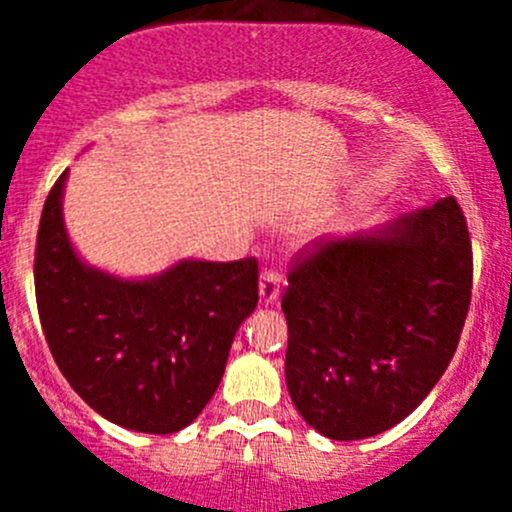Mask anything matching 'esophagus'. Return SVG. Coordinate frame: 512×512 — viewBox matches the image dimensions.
Returning <instances> with one entry per match:
<instances>
[{
    "instance_id": "34e87169",
    "label": "esophagus",
    "mask_w": 512,
    "mask_h": 512,
    "mask_svg": "<svg viewBox=\"0 0 512 512\" xmlns=\"http://www.w3.org/2000/svg\"><path fill=\"white\" fill-rule=\"evenodd\" d=\"M282 275L277 270H265L260 277V299L262 304H272L280 294Z\"/></svg>"
}]
</instances>
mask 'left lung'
Returning a JSON list of instances; mask_svg holds the SVG:
<instances>
[{"instance_id": "8db88e82", "label": "left lung", "mask_w": 512, "mask_h": 512, "mask_svg": "<svg viewBox=\"0 0 512 512\" xmlns=\"http://www.w3.org/2000/svg\"><path fill=\"white\" fill-rule=\"evenodd\" d=\"M471 287V235L456 198L374 235L302 247L282 312L287 389L304 421L334 441L404 421L451 364Z\"/></svg>"}]
</instances>
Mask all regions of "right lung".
Listing matches in <instances>:
<instances>
[{
	"label": "right lung",
	"mask_w": 512,
	"mask_h": 512,
	"mask_svg": "<svg viewBox=\"0 0 512 512\" xmlns=\"http://www.w3.org/2000/svg\"><path fill=\"white\" fill-rule=\"evenodd\" d=\"M66 173L41 210L34 289L41 329L71 389L108 421L175 433L218 389L237 327L257 307V260H185L123 282L76 257L61 218Z\"/></svg>",
	"instance_id": "right-lung-1"
}]
</instances>
